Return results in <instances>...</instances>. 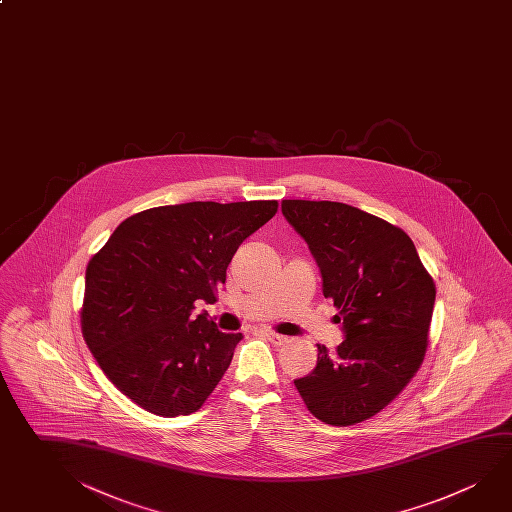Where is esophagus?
<instances>
[{"instance_id": "esophagus-1", "label": "esophagus", "mask_w": 512, "mask_h": 512, "mask_svg": "<svg viewBox=\"0 0 512 512\" xmlns=\"http://www.w3.org/2000/svg\"><path fill=\"white\" fill-rule=\"evenodd\" d=\"M266 334V338H268L273 345H284L286 343L287 338L286 336H282V334H277V332L273 331H266L264 332Z\"/></svg>"}]
</instances>
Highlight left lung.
<instances>
[{
  "mask_svg": "<svg viewBox=\"0 0 512 512\" xmlns=\"http://www.w3.org/2000/svg\"><path fill=\"white\" fill-rule=\"evenodd\" d=\"M282 214L313 255L325 298L340 309L345 340L318 345L296 390L332 426L367 421L401 394L421 367L435 284L401 228L336 201L284 199Z\"/></svg>",
  "mask_w": 512,
  "mask_h": 512,
  "instance_id": "obj_1",
  "label": "left lung"
}]
</instances>
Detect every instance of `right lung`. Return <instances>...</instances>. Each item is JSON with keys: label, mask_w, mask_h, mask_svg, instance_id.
Wrapping results in <instances>:
<instances>
[{"label": "right lung", "mask_w": 512, "mask_h": 512, "mask_svg": "<svg viewBox=\"0 0 512 512\" xmlns=\"http://www.w3.org/2000/svg\"><path fill=\"white\" fill-rule=\"evenodd\" d=\"M277 201H192L127 217L86 268L82 336L122 394L162 417L189 415L214 392L241 332H221L198 300L217 287Z\"/></svg>", "instance_id": "add662e5"}]
</instances>
